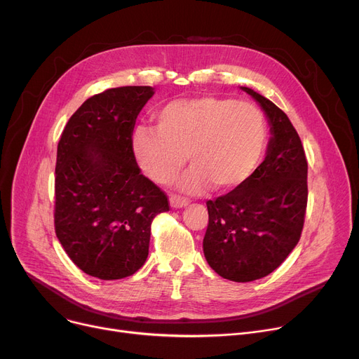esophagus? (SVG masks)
I'll use <instances>...</instances> for the list:
<instances>
[{"label":"esophagus","instance_id":"34e87169","mask_svg":"<svg viewBox=\"0 0 359 359\" xmlns=\"http://www.w3.org/2000/svg\"><path fill=\"white\" fill-rule=\"evenodd\" d=\"M187 203H189V199H186L183 196H179V195L170 196V205H172L173 208H183V206H187Z\"/></svg>","mask_w":359,"mask_h":359}]
</instances>
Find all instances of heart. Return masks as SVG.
Wrapping results in <instances>:
<instances>
[{"label": "heart", "mask_w": 359, "mask_h": 359, "mask_svg": "<svg viewBox=\"0 0 359 359\" xmlns=\"http://www.w3.org/2000/svg\"><path fill=\"white\" fill-rule=\"evenodd\" d=\"M266 137V119L256 104L202 96L161 107L156 129L137 128L130 147L142 172L160 184L177 177L189 154L194 168L182 180L186 191L208 183L215 191H231L256 170Z\"/></svg>", "instance_id": "b5f03b06"}]
</instances>
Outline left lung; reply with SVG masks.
I'll use <instances>...</instances> for the list:
<instances>
[{"label": "left lung", "mask_w": 359, "mask_h": 359, "mask_svg": "<svg viewBox=\"0 0 359 359\" xmlns=\"http://www.w3.org/2000/svg\"><path fill=\"white\" fill-rule=\"evenodd\" d=\"M271 125L266 157L231 192L208 201L203 255L222 278L250 282L272 273L299 241L307 210V158L288 116L252 88Z\"/></svg>", "instance_id": "left-lung-1"}]
</instances>
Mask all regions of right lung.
<instances>
[{"label":"right lung","instance_id":"1","mask_svg":"<svg viewBox=\"0 0 359 359\" xmlns=\"http://www.w3.org/2000/svg\"><path fill=\"white\" fill-rule=\"evenodd\" d=\"M154 90L109 88L69 118L55 167V233L83 272L103 280L134 275L147 260L151 222L168 198L141 175L132 153L135 121Z\"/></svg>","mask_w":359,"mask_h":359}]
</instances>
